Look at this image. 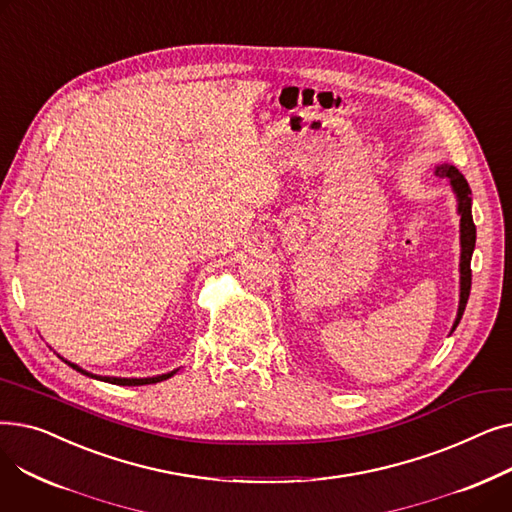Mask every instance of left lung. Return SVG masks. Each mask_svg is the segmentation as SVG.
Segmentation results:
<instances>
[{
    "mask_svg": "<svg viewBox=\"0 0 512 512\" xmlns=\"http://www.w3.org/2000/svg\"><path fill=\"white\" fill-rule=\"evenodd\" d=\"M436 176L450 180L456 201H459V213H461V301H459V313H456V319L452 324V332H454L465 313L469 292H471V255L475 249V224H473V215H471V188H469L465 176L454 166H448V164L436 166Z\"/></svg>",
    "mask_w": 512,
    "mask_h": 512,
    "instance_id": "1",
    "label": "left lung"
}]
</instances>
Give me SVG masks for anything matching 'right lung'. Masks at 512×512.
I'll list each match as a JSON object with an SVG mask.
<instances>
[{"instance_id": "1", "label": "right lung", "mask_w": 512, "mask_h": 512, "mask_svg": "<svg viewBox=\"0 0 512 512\" xmlns=\"http://www.w3.org/2000/svg\"><path fill=\"white\" fill-rule=\"evenodd\" d=\"M60 357V355H58ZM62 359V357H60ZM64 363H68L72 369H76V371H80L83 375H89V378H95V380H101V382H110V384H116V386H145V384H157V382H164V380H168V378H172V375L176 373V371H170V373H164V375H155V378H107V375H93V373H89V371H85V369H80L78 365H74V363H70V361H66V359H62Z\"/></svg>"}]
</instances>
